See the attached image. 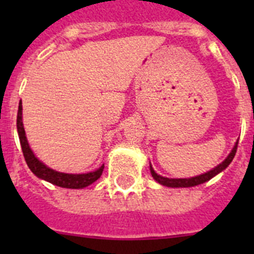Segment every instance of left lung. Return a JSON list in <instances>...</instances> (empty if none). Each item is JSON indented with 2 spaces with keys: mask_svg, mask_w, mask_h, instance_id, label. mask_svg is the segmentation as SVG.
<instances>
[{
  "mask_svg": "<svg viewBox=\"0 0 254 254\" xmlns=\"http://www.w3.org/2000/svg\"><path fill=\"white\" fill-rule=\"evenodd\" d=\"M237 147H238V141L235 142L233 150L230 151V154L226 156V159L223 161V163H220L217 167L212 168L211 170L203 173V174H199V176L190 177V178H167V177L160 176V174H158V173L155 172L154 168H152V165H151V163H150V173H151L152 178L158 182L159 185L165 186V187H170V188L194 187V186L202 185V183H205V182L210 181L211 178H214L215 176H217L219 173H221L223 170H225L226 168L229 167V164L232 163L233 159H234L235 152H237Z\"/></svg>",
  "mask_w": 254,
  "mask_h": 254,
  "instance_id": "1",
  "label": "left lung"
}]
</instances>
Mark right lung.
Listing matches in <instances>:
<instances>
[{
	"label": "right lung",
	"mask_w": 254,
	"mask_h": 254,
	"mask_svg": "<svg viewBox=\"0 0 254 254\" xmlns=\"http://www.w3.org/2000/svg\"><path fill=\"white\" fill-rule=\"evenodd\" d=\"M16 127L20 138V145H21L22 154H24L26 164H28L29 169L34 173L38 178L49 182V183L58 186V187L71 188V190H81V188L87 187V186H90L91 183H94L95 181H98V179L100 178V176H102L103 169H104V164L96 170H94V172L81 173V174H71V173L57 172V170L47 167L43 161H40L39 159L35 156L33 150L30 149L28 138H26L25 129H24V125H22L21 100H20L19 103V111H17Z\"/></svg>",
	"instance_id": "obj_1"
}]
</instances>
